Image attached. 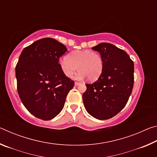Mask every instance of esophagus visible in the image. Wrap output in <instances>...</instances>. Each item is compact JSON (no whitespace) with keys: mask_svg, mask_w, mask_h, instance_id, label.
I'll list each match as a JSON object with an SVG mask.
<instances>
[{"mask_svg":"<svg viewBox=\"0 0 157 157\" xmlns=\"http://www.w3.org/2000/svg\"><path fill=\"white\" fill-rule=\"evenodd\" d=\"M79 84H80V83H79V82H75V86H78V85H79Z\"/></svg>","mask_w":157,"mask_h":157,"instance_id":"1","label":"esophagus"}]
</instances>
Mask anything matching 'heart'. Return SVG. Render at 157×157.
<instances>
[{
	"label": "heart",
	"mask_w": 157,
	"mask_h": 157,
	"mask_svg": "<svg viewBox=\"0 0 157 157\" xmlns=\"http://www.w3.org/2000/svg\"><path fill=\"white\" fill-rule=\"evenodd\" d=\"M59 66L63 73L69 78H72L76 71H79L77 78H88L95 81L100 78L104 68V62L98 52L91 50H75L71 52L68 57L59 60Z\"/></svg>",
	"instance_id": "b5f03b06"
}]
</instances>
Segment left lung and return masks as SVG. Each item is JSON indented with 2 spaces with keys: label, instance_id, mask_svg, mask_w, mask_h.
Listing matches in <instances>:
<instances>
[{
  "label": "left lung",
  "instance_id": "obj_1",
  "mask_svg": "<svg viewBox=\"0 0 157 157\" xmlns=\"http://www.w3.org/2000/svg\"><path fill=\"white\" fill-rule=\"evenodd\" d=\"M100 52L104 68L100 78L86 84L83 95L87 112L98 120H107L118 114L126 105L134 86V62L123 50L109 43L92 48Z\"/></svg>",
  "mask_w": 157,
  "mask_h": 157
}]
</instances>
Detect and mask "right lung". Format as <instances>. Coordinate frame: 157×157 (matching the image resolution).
Returning a JSON list of instances; mask_svg holds the SVG:
<instances>
[{
  "mask_svg": "<svg viewBox=\"0 0 157 157\" xmlns=\"http://www.w3.org/2000/svg\"><path fill=\"white\" fill-rule=\"evenodd\" d=\"M66 51L60 42L44 38L25 48L16 66L21 102L29 112L41 120H51L61 112L74 86V81L63 73L59 63Z\"/></svg>",
  "mask_w": 157,
  "mask_h": 157,
  "instance_id": "1",
  "label": "right lung"
}]
</instances>
